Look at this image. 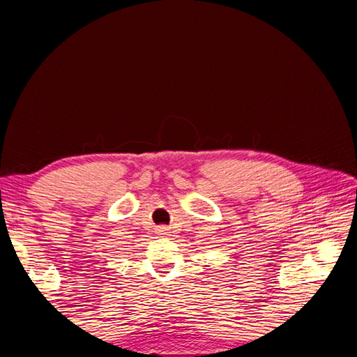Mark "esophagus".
Returning <instances> with one entry per match:
<instances>
[{
  "label": "esophagus",
  "mask_w": 357,
  "mask_h": 357,
  "mask_svg": "<svg viewBox=\"0 0 357 357\" xmlns=\"http://www.w3.org/2000/svg\"><path fill=\"white\" fill-rule=\"evenodd\" d=\"M159 233H160V234L168 233V228H167V227H160V228H159Z\"/></svg>",
  "instance_id": "1"
}]
</instances>
